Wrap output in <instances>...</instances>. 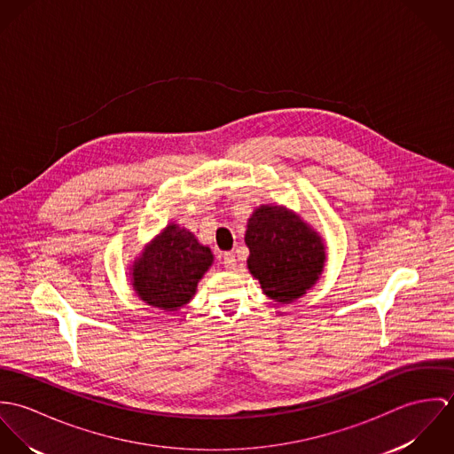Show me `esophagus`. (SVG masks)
<instances>
[{"label": "esophagus", "instance_id": "obj_1", "mask_svg": "<svg viewBox=\"0 0 454 454\" xmlns=\"http://www.w3.org/2000/svg\"><path fill=\"white\" fill-rule=\"evenodd\" d=\"M236 263H238V260H236L234 254H223V265H225L227 270H234Z\"/></svg>", "mask_w": 454, "mask_h": 454}]
</instances>
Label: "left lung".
Returning a JSON list of instances; mask_svg holds the SVG:
<instances>
[{"label": "left lung", "mask_w": 454, "mask_h": 454, "mask_svg": "<svg viewBox=\"0 0 454 454\" xmlns=\"http://www.w3.org/2000/svg\"><path fill=\"white\" fill-rule=\"evenodd\" d=\"M245 243L250 250L248 270L274 302L288 304L302 297L324 272V238L286 206L255 207L247 223Z\"/></svg>", "instance_id": "1"}]
</instances>
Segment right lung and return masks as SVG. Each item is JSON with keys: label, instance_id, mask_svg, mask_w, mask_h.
<instances>
[{"label": "right lung", "instance_id": "right-lung-1", "mask_svg": "<svg viewBox=\"0 0 454 454\" xmlns=\"http://www.w3.org/2000/svg\"><path fill=\"white\" fill-rule=\"evenodd\" d=\"M213 260L209 247L200 245L189 229L171 222L132 260V290L155 309L178 311L192 301L197 283Z\"/></svg>", "mask_w": 454, "mask_h": 454}]
</instances>
